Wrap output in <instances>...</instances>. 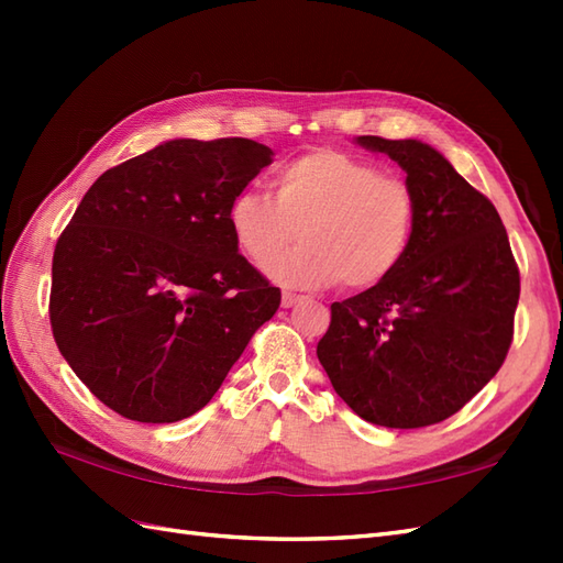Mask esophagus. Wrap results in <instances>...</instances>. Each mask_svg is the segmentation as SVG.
Instances as JSON below:
<instances>
[{
  "label": "esophagus",
  "mask_w": 563,
  "mask_h": 563,
  "mask_svg": "<svg viewBox=\"0 0 563 563\" xmlns=\"http://www.w3.org/2000/svg\"><path fill=\"white\" fill-rule=\"evenodd\" d=\"M302 300H305V295H297L292 290L283 292V307H295V305H300Z\"/></svg>",
  "instance_id": "esophagus-1"
}]
</instances>
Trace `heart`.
Returning <instances> with one entry per match:
<instances>
[{
    "label": "heart",
    "instance_id": "heart-1",
    "mask_svg": "<svg viewBox=\"0 0 563 563\" xmlns=\"http://www.w3.org/2000/svg\"><path fill=\"white\" fill-rule=\"evenodd\" d=\"M273 198L242 190L227 208L236 249L263 266L294 236L303 239L268 264L288 285L365 290L387 280L409 256L421 220L416 188L382 174L355 154L321 147L283 164L271 178Z\"/></svg>",
    "mask_w": 563,
    "mask_h": 563
}]
</instances>
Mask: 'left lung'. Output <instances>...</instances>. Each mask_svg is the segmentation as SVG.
<instances>
[{
	"label": "left lung",
	"mask_w": 563,
	"mask_h": 563,
	"mask_svg": "<svg viewBox=\"0 0 563 563\" xmlns=\"http://www.w3.org/2000/svg\"><path fill=\"white\" fill-rule=\"evenodd\" d=\"M406 172L421 202L409 256L331 305L317 345L333 389L367 423L423 428L479 394L512 343L520 271L494 202L418 140L357 137Z\"/></svg>",
	"instance_id": "obj_1"
}]
</instances>
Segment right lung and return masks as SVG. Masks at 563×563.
Wrapping results in <instances>:
<instances>
[{
  "mask_svg": "<svg viewBox=\"0 0 563 563\" xmlns=\"http://www.w3.org/2000/svg\"><path fill=\"white\" fill-rule=\"evenodd\" d=\"M273 150L169 140L101 174L53 254L59 353L109 409L176 423L220 389L280 288L239 254L227 208Z\"/></svg>",
  "mask_w": 563,
  "mask_h": 563,
  "instance_id": "add662e5",
  "label": "right lung"
}]
</instances>
